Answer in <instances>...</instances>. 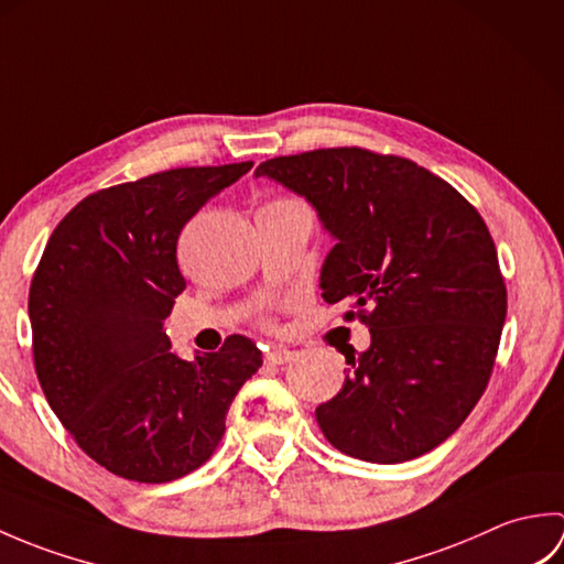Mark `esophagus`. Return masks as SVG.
Listing matches in <instances>:
<instances>
[{
	"instance_id": "1",
	"label": "esophagus",
	"mask_w": 564,
	"mask_h": 564,
	"mask_svg": "<svg viewBox=\"0 0 564 564\" xmlns=\"http://www.w3.org/2000/svg\"><path fill=\"white\" fill-rule=\"evenodd\" d=\"M295 358V351L289 349H269L267 356H263V361L269 366H283V364H291Z\"/></svg>"
}]
</instances>
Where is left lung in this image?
I'll list each match as a JSON object with an SVG mask.
<instances>
[{
    "label": "left lung",
    "mask_w": 564,
    "mask_h": 564,
    "mask_svg": "<svg viewBox=\"0 0 564 564\" xmlns=\"http://www.w3.org/2000/svg\"><path fill=\"white\" fill-rule=\"evenodd\" d=\"M303 196L334 237L319 271L327 303H351L370 346L346 356L344 388L315 410L334 448L404 463L436 448L492 376L507 285L485 220L441 176L361 148L257 166Z\"/></svg>",
    "instance_id": "left-lung-1"
}]
</instances>
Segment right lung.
Listing matches in <instances>:
<instances>
[{"label": "right lung", "instance_id": "obj_1", "mask_svg": "<svg viewBox=\"0 0 564 564\" xmlns=\"http://www.w3.org/2000/svg\"><path fill=\"white\" fill-rule=\"evenodd\" d=\"M251 166H184L101 188L59 220L33 273V364L45 400L77 446L126 480L172 482L206 463L235 394L261 368L242 334L184 361L164 332L186 289L178 235Z\"/></svg>", "mask_w": 564, "mask_h": 564}]
</instances>
